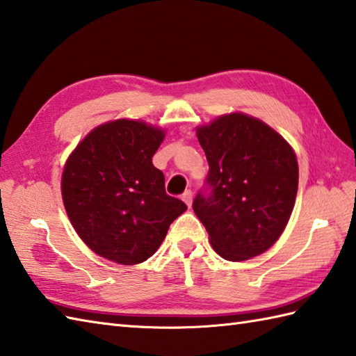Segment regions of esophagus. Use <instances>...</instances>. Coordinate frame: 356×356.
<instances>
[{
	"label": "esophagus",
	"instance_id": "obj_1",
	"mask_svg": "<svg viewBox=\"0 0 356 356\" xmlns=\"http://www.w3.org/2000/svg\"><path fill=\"white\" fill-rule=\"evenodd\" d=\"M181 198H183V201L188 205V207H191V205H192V200H193L192 191H186L183 195H181Z\"/></svg>",
	"mask_w": 356,
	"mask_h": 356
}]
</instances>
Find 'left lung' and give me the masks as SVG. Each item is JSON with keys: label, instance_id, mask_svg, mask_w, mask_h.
<instances>
[{"label": "left lung", "instance_id": "8db88e82", "mask_svg": "<svg viewBox=\"0 0 356 356\" xmlns=\"http://www.w3.org/2000/svg\"><path fill=\"white\" fill-rule=\"evenodd\" d=\"M209 161L193 211L220 257L241 262L280 238L294 209L298 164L292 147L270 126L241 113L196 129Z\"/></svg>", "mask_w": 356, "mask_h": 356}]
</instances>
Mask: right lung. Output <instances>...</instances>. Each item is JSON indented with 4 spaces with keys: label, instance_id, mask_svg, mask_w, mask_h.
Wrapping results in <instances>:
<instances>
[{
    "label": "right lung",
    "instance_id": "1",
    "mask_svg": "<svg viewBox=\"0 0 356 356\" xmlns=\"http://www.w3.org/2000/svg\"><path fill=\"white\" fill-rule=\"evenodd\" d=\"M164 132L137 120L97 126L68 156L62 200L76 233L96 254L122 265L151 257L187 205L165 193L152 164Z\"/></svg>",
    "mask_w": 356,
    "mask_h": 356
}]
</instances>
